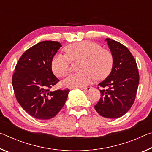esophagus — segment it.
Returning <instances> with one entry per match:
<instances>
[{
	"mask_svg": "<svg viewBox=\"0 0 152 152\" xmlns=\"http://www.w3.org/2000/svg\"><path fill=\"white\" fill-rule=\"evenodd\" d=\"M80 89L82 91H85V92H88V91H89L91 90V88L89 87H85V88H80Z\"/></svg>",
	"mask_w": 152,
	"mask_h": 152,
	"instance_id": "1",
	"label": "esophagus"
}]
</instances>
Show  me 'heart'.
Returning a JSON list of instances; mask_svg holds the SVG:
<instances>
[{
  "mask_svg": "<svg viewBox=\"0 0 152 152\" xmlns=\"http://www.w3.org/2000/svg\"><path fill=\"white\" fill-rule=\"evenodd\" d=\"M66 55L57 54L51 62L52 69L57 76L64 77L70 70L72 61L82 59L79 67L81 72L72 74L65 78L63 85L68 88H81L88 85L94 80L103 79L110 73L114 59L109 50L91 41H83L65 48Z\"/></svg>",
  "mask_w": 152,
  "mask_h": 152,
  "instance_id": "1",
  "label": "heart"
}]
</instances>
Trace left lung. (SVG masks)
Segmentation results:
<instances>
[{"instance_id":"1","label":"left lung","mask_w":152,"mask_h":152,"mask_svg":"<svg viewBox=\"0 0 152 152\" xmlns=\"http://www.w3.org/2000/svg\"><path fill=\"white\" fill-rule=\"evenodd\" d=\"M114 63L112 71L102 86L101 98L95 105L99 114L107 118H118L130 110L135 99L139 75L135 59L121 43L106 38Z\"/></svg>"}]
</instances>
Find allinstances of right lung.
Returning a JSON list of instances; mask_svg holds the SVG:
<instances>
[{
	"label": "right lung",
	"mask_w": 152,
	"mask_h": 152,
	"mask_svg": "<svg viewBox=\"0 0 152 152\" xmlns=\"http://www.w3.org/2000/svg\"><path fill=\"white\" fill-rule=\"evenodd\" d=\"M61 45L46 40L21 55L12 78L18 102L31 116L39 120L55 117L64 107L69 89L50 91L59 81L52 72L51 62Z\"/></svg>",
	"instance_id": "right-lung-1"
}]
</instances>
